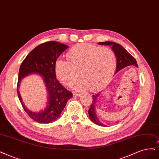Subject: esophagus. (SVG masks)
Returning a JSON list of instances; mask_svg holds the SVG:
<instances>
[{
    "label": "esophagus",
    "mask_w": 159,
    "mask_h": 159,
    "mask_svg": "<svg viewBox=\"0 0 159 159\" xmlns=\"http://www.w3.org/2000/svg\"><path fill=\"white\" fill-rule=\"evenodd\" d=\"M80 96V93L73 92V96H75V97H79Z\"/></svg>",
    "instance_id": "34e87169"
}]
</instances>
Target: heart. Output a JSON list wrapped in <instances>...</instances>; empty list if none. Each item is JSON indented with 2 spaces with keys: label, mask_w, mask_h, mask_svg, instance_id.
<instances>
[{
  "label": "heart",
  "mask_w": 159,
  "mask_h": 159,
  "mask_svg": "<svg viewBox=\"0 0 159 159\" xmlns=\"http://www.w3.org/2000/svg\"><path fill=\"white\" fill-rule=\"evenodd\" d=\"M67 57L69 61H56L55 72L57 79L69 86L79 77L80 71L83 79L73 85L78 91L90 88L93 92L100 90L112 77L116 67L115 54L109 48L80 44L70 49Z\"/></svg>",
  "instance_id": "1"
}]
</instances>
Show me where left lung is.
I'll return each mask as SVG.
<instances>
[{"instance_id":"obj_1","label":"left lung","mask_w":159,"mask_h":159,"mask_svg":"<svg viewBox=\"0 0 159 159\" xmlns=\"http://www.w3.org/2000/svg\"><path fill=\"white\" fill-rule=\"evenodd\" d=\"M98 44L99 45H107L111 46V49L114 52L116 58V68L115 74L117 73L121 69L129 66H134L138 67V64L135 58L129 54L124 47H122L120 44L114 42H110V41L109 42L107 41V42L98 43ZM100 93L101 92L92 96V103L89 110V118L91 121L95 123L97 125L101 126H107V125H104L103 122L99 120L96 113V103L98 97L100 96Z\"/></svg>"}]
</instances>
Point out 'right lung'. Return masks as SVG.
<instances>
[{"label": "right lung", "mask_w": 159, "mask_h": 159, "mask_svg": "<svg viewBox=\"0 0 159 159\" xmlns=\"http://www.w3.org/2000/svg\"><path fill=\"white\" fill-rule=\"evenodd\" d=\"M68 48L67 45L55 41L41 44L29 53L20 67L17 86V95L27 114L39 123L48 124L58 119L67 101L73 97V93L65 89L56 79L55 72L57 59ZM33 74L41 76L47 92L45 107L39 111L27 109L23 103L19 93L22 80Z\"/></svg>", "instance_id": "right-lung-1"}]
</instances>
